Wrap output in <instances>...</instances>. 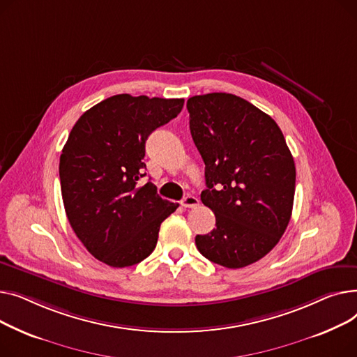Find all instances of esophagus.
<instances>
[{
    "instance_id": "obj_1",
    "label": "esophagus",
    "mask_w": 357,
    "mask_h": 357,
    "mask_svg": "<svg viewBox=\"0 0 357 357\" xmlns=\"http://www.w3.org/2000/svg\"><path fill=\"white\" fill-rule=\"evenodd\" d=\"M181 206H183V207H187V208L197 207V206H199V199L195 197V196H185V197L181 200Z\"/></svg>"
}]
</instances>
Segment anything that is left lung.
Returning <instances> with one entry per match:
<instances>
[{"mask_svg":"<svg viewBox=\"0 0 357 357\" xmlns=\"http://www.w3.org/2000/svg\"><path fill=\"white\" fill-rule=\"evenodd\" d=\"M187 111L206 165L200 197L216 216V227L197 235L196 246L218 265L248 266L280 242L289 223L294 158L277 122L236 95H197Z\"/></svg>","mask_w":357,"mask_h":357,"instance_id":"obj_1","label":"left lung"}]
</instances>
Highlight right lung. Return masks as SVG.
Here are the masks:
<instances>
[{
    "mask_svg": "<svg viewBox=\"0 0 357 357\" xmlns=\"http://www.w3.org/2000/svg\"><path fill=\"white\" fill-rule=\"evenodd\" d=\"M184 99L115 95L83 114L63 146L59 176L66 216L79 241L114 268L149 257L177 203L145 176V141L176 118Z\"/></svg>",
    "mask_w": 357,
    "mask_h": 357,
    "instance_id": "1",
    "label": "right lung"
}]
</instances>
